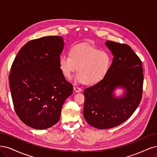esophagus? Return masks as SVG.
I'll return each mask as SVG.
<instances>
[{
    "instance_id": "34e87169",
    "label": "esophagus",
    "mask_w": 157,
    "mask_h": 157,
    "mask_svg": "<svg viewBox=\"0 0 157 157\" xmlns=\"http://www.w3.org/2000/svg\"><path fill=\"white\" fill-rule=\"evenodd\" d=\"M74 89L75 91L77 92V93H79V92L82 91V89L78 87H76V86H74Z\"/></svg>"
}]
</instances>
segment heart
<instances>
[{
    "label": "heart",
    "instance_id": "heart-1",
    "mask_svg": "<svg viewBox=\"0 0 157 157\" xmlns=\"http://www.w3.org/2000/svg\"><path fill=\"white\" fill-rule=\"evenodd\" d=\"M111 64L112 57L108 53L86 44L74 45L70 56L63 55L59 58V67L65 78H70L77 70L75 81L89 85L97 83L103 79Z\"/></svg>",
    "mask_w": 157,
    "mask_h": 157
}]
</instances>
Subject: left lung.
<instances>
[{"label":"left lung","mask_w":157,"mask_h":157,"mask_svg":"<svg viewBox=\"0 0 157 157\" xmlns=\"http://www.w3.org/2000/svg\"><path fill=\"white\" fill-rule=\"evenodd\" d=\"M105 45L113 55L109 71L98 83L84 90V118L98 129L115 127L127 120L138 108L143 93L139 57L127 44L106 41ZM117 86L126 90L123 98L114 97Z\"/></svg>","instance_id":"1"}]
</instances>
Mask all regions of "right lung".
<instances>
[{
  "label": "right lung",
  "mask_w": 157,
  "mask_h": 157,
  "mask_svg": "<svg viewBox=\"0 0 157 157\" xmlns=\"http://www.w3.org/2000/svg\"><path fill=\"white\" fill-rule=\"evenodd\" d=\"M62 37L44 36L19 50L9 75L14 109L23 122L35 129L56 124L65 100L73 92L59 67Z\"/></svg>",
  "instance_id": "1"
}]
</instances>
